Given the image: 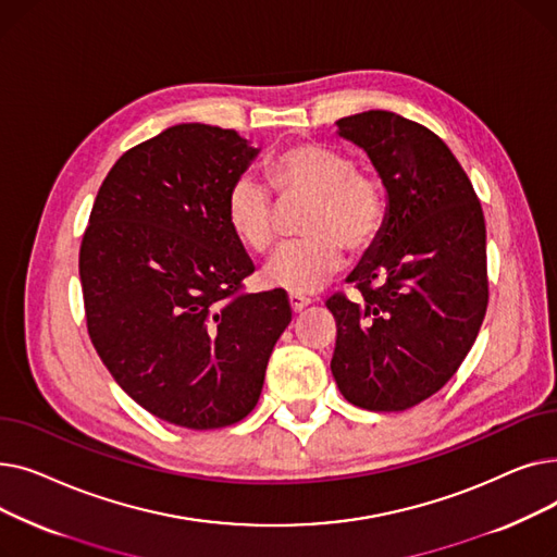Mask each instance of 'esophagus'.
I'll use <instances>...</instances> for the list:
<instances>
[{
	"mask_svg": "<svg viewBox=\"0 0 557 557\" xmlns=\"http://www.w3.org/2000/svg\"><path fill=\"white\" fill-rule=\"evenodd\" d=\"M309 302H311V298H307L302 294H288V305H290V309H294L296 313L302 311Z\"/></svg>",
	"mask_w": 557,
	"mask_h": 557,
	"instance_id": "obj_1",
	"label": "esophagus"
}]
</instances>
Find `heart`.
Instances as JSON below:
<instances>
[{"label":"heart","instance_id":"b5f03b06","mask_svg":"<svg viewBox=\"0 0 557 557\" xmlns=\"http://www.w3.org/2000/svg\"><path fill=\"white\" fill-rule=\"evenodd\" d=\"M282 202L309 200L300 232L307 237L284 246L263 271V282L290 294H309L343 263V248L366 252L388 216L384 181L355 158L315 141L286 146L267 164ZM227 225L246 248L267 255L277 246V202L250 175H239L225 198Z\"/></svg>","mask_w":557,"mask_h":557}]
</instances>
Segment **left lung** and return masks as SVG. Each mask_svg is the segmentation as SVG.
Returning <instances> with one entry per match:
<instances>
[{"instance_id":"1","label":"left lung","mask_w":557,"mask_h":557,"mask_svg":"<svg viewBox=\"0 0 557 557\" xmlns=\"http://www.w3.org/2000/svg\"><path fill=\"white\" fill-rule=\"evenodd\" d=\"M336 124L384 181L388 216L347 277L361 300L325 302L336 318L332 374L355 406L406 411L449 382L479 336L487 309L481 200L426 126L388 110Z\"/></svg>"}]
</instances>
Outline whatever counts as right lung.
Returning a JSON list of instances; mask_svg holds the SVG:
<instances>
[{
    "instance_id": "right-lung-1",
    "label": "right lung",
    "mask_w": 557,
    "mask_h": 557,
    "mask_svg": "<svg viewBox=\"0 0 557 557\" xmlns=\"http://www.w3.org/2000/svg\"><path fill=\"white\" fill-rule=\"evenodd\" d=\"M257 149L178 124L128 149L99 187L78 275L97 355L141 408L187 429L244 420L290 323L282 288L246 294L255 263L225 216Z\"/></svg>"
}]
</instances>
